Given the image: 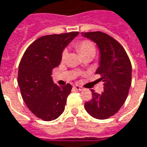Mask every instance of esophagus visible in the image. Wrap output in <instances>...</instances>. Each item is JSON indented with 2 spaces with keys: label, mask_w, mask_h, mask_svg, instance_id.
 <instances>
[{
  "label": "esophagus",
  "mask_w": 147,
  "mask_h": 147,
  "mask_svg": "<svg viewBox=\"0 0 147 147\" xmlns=\"http://www.w3.org/2000/svg\"><path fill=\"white\" fill-rule=\"evenodd\" d=\"M74 89H76L77 91H82V90H83V88L81 87V86H78V85L74 86Z\"/></svg>",
  "instance_id": "1"
}]
</instances>
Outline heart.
Segmentation results:
<instances>
[{
  "mask_svg": "<svg viewBox=\"0 0 147 147\" xmlns=\"http://www.w3.org/2000/svg\"><path fill=\"white\" fill-rule=\"evenodd\" d=\"M74 47L78 50V51L82 55L83 57H86L88 55H93L96 53V46L91 40L88 39H82L79 41H77L74 43ZM67 50H64L61 53V60L64 61L67 57Z\"/></svg>",
  "mask_w": 147,
  "mask_h": 147,
  "instance_id": "1",
  "label": "heart"
}]
</instances>
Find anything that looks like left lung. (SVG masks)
I'll use <instances>...</instances> for the list:
<instances>
[{"mask_svg":"<svg viewBox=\"0 0 147 147\" xmlns=\"http://www.w3.org/2000/svg\"><path fill=\"white\" fill-rule=\"evenodd\" d=\"M97 44L100 63L96 71L104 83L101 93L91 90L92 98L84 107L95 119H106L115 115L125 102L132 83V65L127 52L115 38L102 32H82Z\"/></svg>","mask_w":147,"mask_h":147,"instance_id":"1","label":"left lung"}]
</instances>
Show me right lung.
Segmentation results:
<instances>
[{
  "label": "right lung",
  "mask_w": 147,
  "mask_h": 147,
  "mask_svg": "<svg viewBox=\"0 0 147 147\" xmlns=\"http://www.w3.org/2000/svg\"><path fill=\"white\" fill-rule=\"evenodd\" d=\"M78 34L70 32L39 37L21 58L18 83L22 98L32 113L44 121L57 119L65 110L72 86L55 84L52 69L60 64L63 49Z\"/></svg>",
  "instance_id": "1"
}]
</instances>
